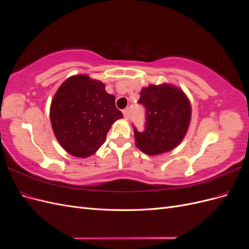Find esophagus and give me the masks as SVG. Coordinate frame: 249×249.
<instances>
[{
	"instance_id": "obj_1",
	"label": "esophagus",
	"mask_w": 249,
	"mask_h": 249,
	"mask_svg": "<svg viewBox=\"0 0 249 249\" xmlns=\"http://www.w3.org/2000/svg\"><path fill=\"white\" fill-rule=\"evenodd\" d=\"M123 113H124V118H125V119H129V109H124V110L123 111Z\"/></svg>"
}]
</instances>
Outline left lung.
Instances as JSON below:
<instances>
[{
    "label": "left lung",
    "instance_id": "obj_1",
    "mask_svg": "<svg viewBox=\"0 0 249 249\" xmlns=\"http://www.w3.org/2000/svg\"><path fill=\"white\" fill-rule=\"evenodd\" d=\"M139 103L145 107V130L134 127L135 144L146 155H160L176 148L188 131L191 104L180 88L149 85L141 89Z\"/></svg>",
    "mask_w": 249,
    "mask_h": 249
}]
</instances>
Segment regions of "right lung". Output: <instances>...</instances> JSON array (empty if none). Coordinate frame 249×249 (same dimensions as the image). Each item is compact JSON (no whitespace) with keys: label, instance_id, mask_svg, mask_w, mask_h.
Wrapping results in <instances>:
<instances>
[{"label":"right lung","instance_id":"right-lung-1","mask_svg":"<svg viewBox=\"0 0 249 249\" xmlns=\"http://www.w3.org/2000/svg\"><path fill=\"white\" fill-rule=\"evenodd\" d=\"M124 115L115 106V96L101 81L87 74L66 79L53 97L50 118L58 142L67 153L87 158L106 141L111 125Z\"/></svg>","mask_w":249,"mask_h":249}]
</instances>
